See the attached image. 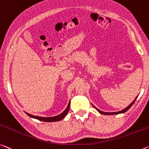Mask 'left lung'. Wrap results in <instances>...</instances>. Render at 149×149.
Masks as SVG:
<instances>
[{
	"label": "left lung",
	"instance_id": "8db88e82",
	"mask_svg": "<svg viewBox=\"0 0 149 149\" xmlns=\"http://www.w3.org/2000/svg\"><path fill=\"white\" fill-rule=\"evenodd\" d=\"M137 97H138V95H137ZM137 97H136V98L134 99V100H133V101L132 103H130V104L127 106V107H125L124 109H123V110H121V111H117V112H104V111H100V109H98L97 108H96L95 106L94 105H93V107L97 111L99 112V113H100L101 114H103V115H117V114H121V113H125V112H126L127 110L129 109L131 107L132 105H133V103H134V101H135V100H136V98H137Z\"/></svg>",
	"mask_w": 149,
	"mask_h": 149
}]
</instances>
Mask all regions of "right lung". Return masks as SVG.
<instances>
[{"label": "right lung", "instance_id": "obj_1", "mask_svg": "<svg viewBox=\"0 0 149 149\" xmlns=\"http://www.w3.org/2000/svg\"><path fill=\"white\" fill-rule=\"evenodd\" d=\"M70 101L68 103V107H66L65 109L63 111V112L61 113V114L56 115V116L54 117H39V116H34V115L30 114V113H28L26 112H25L26 114L28 115V116L34 118V119H36L39 120V121H44V122H56V121H61L62 119H63L65 116L66 115L68 114V111H69L70 109Z\"/></svg>", "mask_w": 149, "mask_h": 149}]
</instances>
